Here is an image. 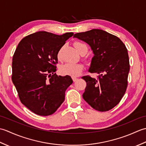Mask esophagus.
Segmentation results:
<instances>
[{"mask_svg":"<svg viewBox=\"0 0 146 146\" xmlns=\"http://www.w3.org/2000/svg\"><path fill=\"white\" fill-rule=\"evenodd\" d=\"M72 79H73V82H76V81H77V80H78V78H76V77H72Z\"/></svg>","mask_w":146,"mask_h":146,"instance_id":"1","label":"esophagus"}]
</instances>
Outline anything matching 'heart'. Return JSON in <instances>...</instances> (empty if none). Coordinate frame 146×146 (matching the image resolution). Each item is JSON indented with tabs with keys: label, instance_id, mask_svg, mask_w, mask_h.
Here are the masks:
<instances>
[{
	"label": "heart",
	"instance_id": "b5f03b06",
	"mask_svg": "<svg viewBox=\"0 0 146 146\" xmlns=\"http://www.w3.org/2000/svg\"><path fill=\"white\" fill-rule=\"evenodd\" d=\"M74 46L76 49V50L78 51L79 53L81 54L83 51H87V47L86 46L83 44V43L75 41L73 43ZM58 59L60 60V51L58 53ZM84 68L83 64L82 63H68L61 66L60 68V72L63 75H68L72 77H75L79 76Z\"/></svg>",
	"mask_w": 146,
	"mask_h": 146
}]
</instances>
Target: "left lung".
<instances>
[{
  "label": "left lung",
  "instance_id": "1",
  "mask_svg": "<svg viewBox=\"0 0 146 146\" xmlns=\"http://www.w3.org/2000/svg\"><path fill=\"white\" fill-rule=\"evenodd\" d=\"M73 37L90 46L94 56L88 71L98 74L97 78L82 77L86 82L83 99L96 110H111L120 102L127 87V49L118 37L101 29L78 33Z\"/></svg>",
  "mask_w": 146,
  "mask_h": 146
}]
</instances>
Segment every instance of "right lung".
Listing matches in <instances>:
<instances>
[{
	"label": "right lung",
	"instance_id": "obj_1",
	"mask_svg": "<svg viewBox=\"0 0 146 146\" xmlns=\"http://www.w3.org/2000/svg\"><path fill=\"white\" fill-rule=\"evenodd\" d=\"M73 33L56 35L39 31L19 43L12 58V80L21 103L41 116L54 113L73 80L55 73L58 53Z\"/></svg>",
	"mask_w": 146,
	"mask_h": 146
}]
</instances>
